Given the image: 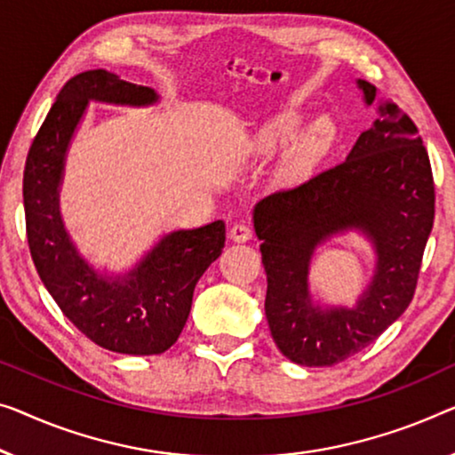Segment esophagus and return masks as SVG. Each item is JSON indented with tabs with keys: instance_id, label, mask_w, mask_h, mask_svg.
I'll return each instance as SVG.
<instances>
[{
	"instance_id": "esophagus-1",
	"label": "esophagus",
	"mask_w": 455,
	"mask_h": 455,
	"mask_svg": "<svg viewBox=\"0 0 455 455\" xmlns=\"http://www.w3.org/2000/svg\"><path fill=\"white\" fill-rule=\"evenodd\" d=\"M228 235H230V239L236 241V243H247L251 236H253V228L245 225V222H239V225L230 227Z\"/></svg>"
}]
</instances>
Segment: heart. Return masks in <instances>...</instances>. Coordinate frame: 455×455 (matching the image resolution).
I'll return each instance as SVG.
<instances>
[{
  "instance_id": "heart-1",
  "label": "heart",
  "mask_w": 455,
  "mask_h": 455,
  "mask_svg": "<svg viewBox=\"0 0 455 455\" xmlns=\"http://www.w3.org/2000/svg\"><path fill=\"white\" fill-rule=\"evenodd\" d=\"M300 112L296 110H283L275 114L274 118L263 122L259 128H255L249 137V145L257 153H269L275 147H280L290 134H292L298 124H300ZM337 137V128L333 120L327 116L316 118L307 131H304L296 142L290 147L283 159V173L288 178H302L313 169L324 155L329 153V148L333 147Z\"/></svg>"
}]
</instances>
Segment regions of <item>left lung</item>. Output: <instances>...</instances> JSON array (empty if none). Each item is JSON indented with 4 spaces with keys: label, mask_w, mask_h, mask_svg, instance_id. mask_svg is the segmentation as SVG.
<instances>
[{
    "label": "left lung",
    "mask_w": 455,
    "mask_h": 455,
    "mask_svg": "<svg viewBox=\"0 0 455 455\" xmlns=\"http://www.w3.org/2000/svg\"><path fill=\"white\" fill-rule=\"evenodd\" d=\"M365 104L376 85L359 79ZM359 134L347 159L255 206V233L267 274L266 316L288 359L324 368L355 355L401 316L415 296L435 219V184L415 122L395 104ZM359 228L375 243V280L355 309L309 304L307 263L318 242Z\"/></svg>",
    "instance_id": "left-lung-1"
}]
</instances>
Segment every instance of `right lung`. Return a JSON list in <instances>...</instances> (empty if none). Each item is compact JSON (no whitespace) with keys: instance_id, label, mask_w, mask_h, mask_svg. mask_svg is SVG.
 Segmentation results:
<instances>
[{"instance_id":"right-lung-1","label":"right lung","mask_w":455,"mask_h":455,"mask_svg":"<svg viewBox=\"0 0 455 455\" xmlns=\"http://www.w3.org/2000/svg\"><path fill=\"white\" fill-rule=\"evenodd\" d=\"M90 100L145 106L157 101V93L106 69L84 71L63 85L26 157L30 255L54 302L87 339L116 354L159 355L178 341L196 283L222 253L225 222L163 236L137 269L118 280L87 266L60 220L59 184L67 147Z\"/></svg>"}]
</instances>
